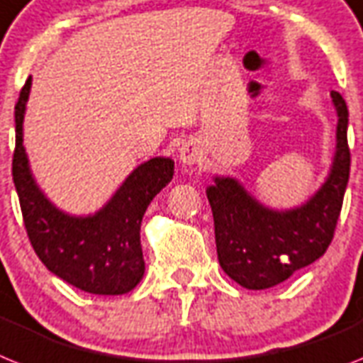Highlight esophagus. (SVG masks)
<instances>
[{
	"instance_id": "34e87169",
	"label": "esophagus",
	"mask_w": 363,
	"mask_h": 363,
	"mask_svg": "<svg viewBox=\"0 0 363 363\" xmlns=\"http://www.w3.org/2000/svg\"><path fill=\"white\" fill-rule=\"evenodd\" d=\"M200 155V148L194 143H185L182 148H179V160L184 161L187 164H193L199 161Z\"/></svg>"
}]
</instances>
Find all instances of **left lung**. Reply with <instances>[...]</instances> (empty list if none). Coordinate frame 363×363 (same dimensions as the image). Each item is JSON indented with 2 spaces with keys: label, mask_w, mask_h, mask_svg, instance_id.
Listing matches in <instances>:
<instances>
[{
  "label": "left lung",
  "mask_w": 363,
  "mask_h": 363,
  "mask_svg": "<svg viewBox=\"0 0 363 363\" xmlns=\"http://www.w3.org/2000/svg\"><path fill=\"white\" fill-rule=\"evenodd\" d=\"M330 96L340 116L336 160L326 184L306 206L277 213L259 206L230 178H215V185L208 189L218 263L239 286H278L321 257L334 239L349 182L350 150L349 109L340 92L332 91Z\"/></svg>",
  "instance_id": "left-lung-1"
}]
</instances>
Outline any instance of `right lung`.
Wrapping results in <instances>:
<instances>
[{"mask_svg": "<svg viewBox=\"0 0 363 363\" xmlns=\"http://www.w3.org/2000/svg\"><path fill=\"white\" fill-rule=\"evenodd\" d=\"M31 77L16 101L13 179L23 226L40 262L81 291L122 295L145 274L140 220L154 196L174 176V161L155 157L133 170L106 208L94 217H68L44 199L33 182L22 145V124Z\"/></svg>", "mask_w": 363, "mask_h": 363, "instance_id": "1", "label": "right lung"}]
</instances>
